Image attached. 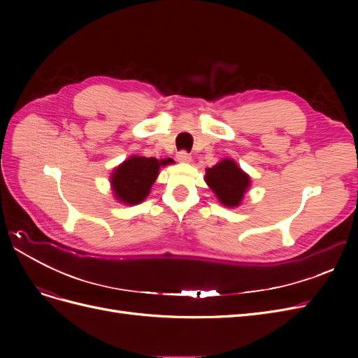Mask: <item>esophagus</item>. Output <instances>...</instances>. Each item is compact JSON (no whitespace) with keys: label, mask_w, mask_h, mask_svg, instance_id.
Returning a JSON list of instances; mask_svg holds the SVG:
<instances>
[{"label":"esophagus","mask_w":358,"mask_h":358,"mask_svg":"<svg viewBox=\"0 0 358 358\" xmlns=\"http://www.w3.org/2000/svg\"><path fill=\"white\" fill-rule=\"evenodd\" d=\"M176 158L180 161V162H188L191 159V155L187 152V150H179Z\"/></svg>","instance_id":"obj_1"}]
</instances>
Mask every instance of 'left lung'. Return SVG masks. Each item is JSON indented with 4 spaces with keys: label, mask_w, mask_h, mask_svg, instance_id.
Here are the masks:
<instances>
[{
    "label": "left lung",
    "mask_w": 358,
    "mask_h": 358,
    "mask_svg": "<svg viewBox=\"0 0 358 358\" xmlns=\"http://www.w3.org/2000/svg\"><path fill=\"white\" fill-rule=\"evenodd\" d=\"M206 182L224 206H239L249 187V176L234 161L222 159L212 169L206 170Z\"/></svg>",
    "instance_id": "left-lung-1"
}]
</instances>
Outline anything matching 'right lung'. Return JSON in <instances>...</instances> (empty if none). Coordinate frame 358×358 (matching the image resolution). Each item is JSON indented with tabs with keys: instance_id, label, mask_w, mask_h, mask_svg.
Instances as JSON below:
<instances>
[{
	"instance_id": "add662e5",
	"label": "right lung",
	"mask_w": 358,
	"mask_h": 358,
	"mask_svg": "<svg viewBox=\"0 0 358 358\" xmlns=\"http://www.w3.org/2000/svg\"><path fill=\"white\" fill-rule=\"evenodd\" d=\"M173 162L171 158L161 159L150 157H131L124 161L112 175V187L116 199L127 204L143 201L158 176L159 166Z\"/></svg>"
}]
</instances>
